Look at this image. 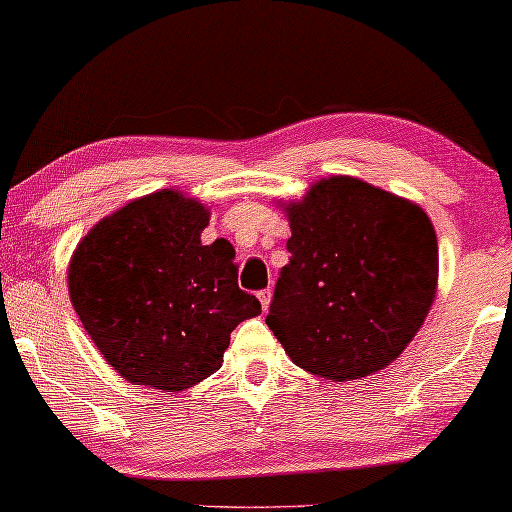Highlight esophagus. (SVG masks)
Wrapping results in <instances>:
<instances>
[{
    "instance_id": "obj_1",
    "label": "esophagus",
    "mask_w": 512,
    "mask_h": 512,
    "mask_svg": "<svg viewBox=\"0 0 512 512\" xmlns=\"http://www.w3.org/2000/svg\"><path fill=\"white\" fill-rule=\"evenodd\" d=\"M258 300H261L263 310H268V307H270V300H272V291H270V289H263V291H258Z\"/></svg>"
}]
</instances>
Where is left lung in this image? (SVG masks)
<instances>
[{"mask_svg": "<svg viewBox=\"0 0 512 512\" xmlns=\"http://www.w3.org/2000/svg\"><path fill=\"white\" fill-rule=\"evenodd\" d=\"M289 209V263L265 324L296 366L326 380L387 368L415 338L438 284L422 207L361 179L331 177Z\"/></svg>", "mask_w": 512, "mask_h": 512, "instance_id": "1", "label": "left lung"}]
</instances>
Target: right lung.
Returning <instances> with one entry per match:
<instances>
[{
	"mask_svg": "<svg viewBox=\"0 0 512 512\" xmlns=\"http://www.w3.org/2000/svg\"><path fill=\"white\" fill-rule=\"evenodd\" d=\"M207 223L200 202L158 191L102 219L76 247L69 298L125 380L184 391L216 373L235 326L261 314L237 286L233 247L200 242Z\"/></svg>",
	"mask_w": 512,
	"mask_h": 512,
	"instance_id": "obj_1",
	"label": "right lung"
}]
</instances>
